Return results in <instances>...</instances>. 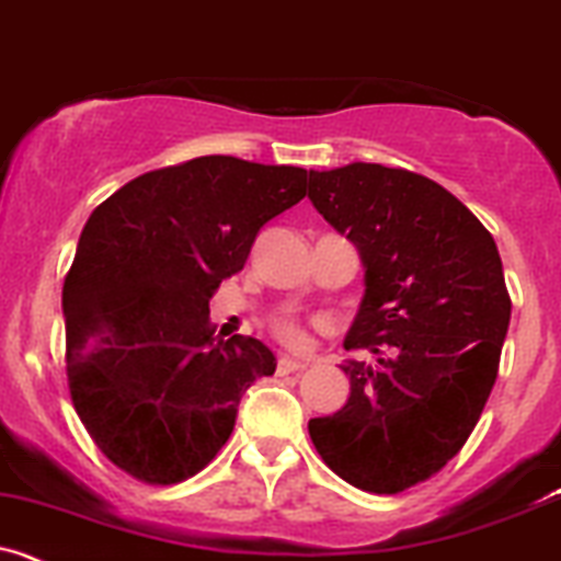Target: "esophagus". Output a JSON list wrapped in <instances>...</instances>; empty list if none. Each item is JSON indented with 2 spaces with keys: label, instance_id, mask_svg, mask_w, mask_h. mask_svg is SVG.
I'll list each match as a JSON object with an SVG mask.
<instances>
[{
  "label": "esophagus",
  "instance_id": "34e87169",
  "mask_svg": "<svg viewBox=\"0 0 561 561\" xmlns=\"http://www.w3.org/2000/svg\"><path fill=\"white\" fill-rule=\"evenodd\" d=\"M304 359H293V357H279L276 359V374L285 376V374H296V370H306Z\"/></svg>",
  "mask_w": 561,
  "mask_h": 561
}]
</instances>
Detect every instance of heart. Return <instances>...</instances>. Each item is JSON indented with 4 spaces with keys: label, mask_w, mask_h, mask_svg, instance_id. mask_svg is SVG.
<instances>
[{
    "label": "heart",
    "mask_w": 561,
    "mask_h": 561,
    "mask_svg": "<svg viewBox=\"0 0 561 561\" xmlns=\"http://www.w3.org/2000/svg\"><path fill=\"white\" fill-rule=\"evenodd\" d=\"M274 333L279 335L282 344H287V346H304L306 344V333L293 320H279V322H276Z\"/></svg>",
    "instance_id": "1"
}]
</instances>
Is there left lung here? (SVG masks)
I'll return each mask as SVG.
<instances>
[{"label": "left lung", "instance_id": "obj_1", "mask_svg": "<svg viewBox=\"0 0 561 561\" xmlns=\"http://www.w3.org/2000/svg\"><path fill=\"white\" fill-rule=\"evenodd\" d=\"M314 209L352 241L365 296L344 350L350 400L309 422L335 476L374 494L427 481L473 433L511 322L492 233L446 187L381 163L309 172Z\"/></svg>", "mask_w": 561, "mask_h": 561}]
</instances>
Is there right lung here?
Instances as JSON below:
<instances>
[{"mask_svg": "<svg viewBox=\"0 0 561 561\" xmlns=\"http://www.w3.org/2000/svg\"><path fill=\"white\" fill-rule=\"evenodd\" d=\"M306 180L300 167L202 156L126 182L88 217L61 298L69 394L134 479L167 486L204 470L247 387L276 370L263 341L215 335L209 300Z\"/></svg>", "mask_w": 561, "mask_h": 561, "instance_id": "right-lung-1", "label": "right lung"}]
</instances>
